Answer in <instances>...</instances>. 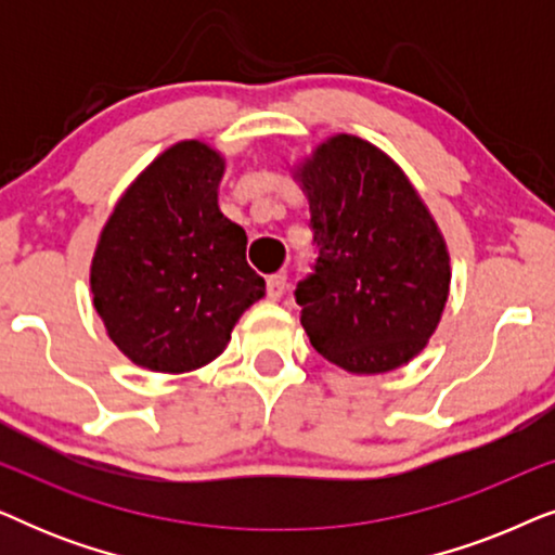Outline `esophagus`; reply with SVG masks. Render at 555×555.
Here are the masks:
<instances>
[{
	"instance_id": "1",
	"label": "esophagus",
	"mask_w": 555,
	"mask_h": 555,
	"mask_svg": "<svg viewBox=\"0 0 555 555\" xmlns=\"http://www.w3.org/2000/svg\"><path fill=\"white\" fill-rule=\"evenodd\" d=\"M285 287H287V275H285V272H275V275L268 278V295H270L272 300L283 298Z\"/></svg>"
}]
</instances>
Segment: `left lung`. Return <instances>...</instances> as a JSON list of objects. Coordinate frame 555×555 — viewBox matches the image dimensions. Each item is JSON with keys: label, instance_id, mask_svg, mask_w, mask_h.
Instances as JSON below:
<instances>
[{"label": "left lung", "instance_id": "obj_1", "mask_svg": "<svg viewBox=\"0 0 555 555\" xmlns=\"http://www.w3.org/2000/svg\"><path fill=\"white\" fill-rule=\"evenodd\" d=\"M318 249L295 287L323 359L384 374L427 346L450 293V255L404 171L359 135H333L298 173Z\"/></svg>", "mask_w": 555, "mask_h": 555}]
</instances>
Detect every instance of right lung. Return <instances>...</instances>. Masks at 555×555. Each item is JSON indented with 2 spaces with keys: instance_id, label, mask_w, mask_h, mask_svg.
I'll list each match as a JSON object with an SVG mask.
<instances>
[{
  "instance_id": "obj_1",
  "label": "right lung",
  "mask_w": 555,
  "mask_h": 555,
  "mask_svg": "<svg viewBox=\"0 0 555 555\" xmlns=\"http://www.w3.org/2000/svg\"><path fill=\"white\" fill-rule=\"evenodd\" d=\"M224 158L202 141L164 151L128 186L98 242L90 291L135 366L184 374L215 361L264 295L247 234L219 211Z\"/></svg>"
}]
</instances>
